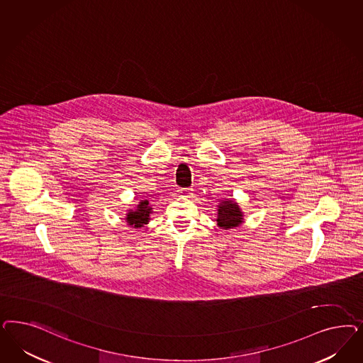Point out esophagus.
Segmentation results:
<instances>
[{"label": "esophagus", "mask_w": 363, "mask_h": 363, "mask_svg": "<svg viewBox=\"0 0 363 363\" xmlns=\"http://www.w3.org/2000/svg\"><path fill=\"white\" fill-rule=\"evenodd\" d=\"M180 194H182L183 196H189V195H191V192L187 191V189H184V191H180Z\"/></svg>", "instance_id": "esophagus-1"}]
</instances>
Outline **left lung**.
I'll return each mask as SVG.
<instances>
[{
	"label": "left lung",
	"mask_w": 363,
	"mask_h": 363,
	"mask_svg": "<svg viewBox=\"0 0 363 363\" xmlns=\"http://www.w3.org/2000/svg\"><path fill=\"white\" fill-rule=\"evenodd\" d=\"M216 223L222 230H233L245 222V215L239 204L233 199L220 200L216 206Z\"/></svg>",
	"instance_id": "1"
}]
</instances>
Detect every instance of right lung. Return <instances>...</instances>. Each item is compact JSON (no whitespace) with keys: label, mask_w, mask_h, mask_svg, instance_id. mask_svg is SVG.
Listing matches in <instances>:
<instances>
[{"label":"right lung","mask_w":363,"mask_h":363,"mask_svg":"<svg viewBox=\"0 0 363 363\" xmlns=\"http://www.w3.org/2000/svg\"><path fill=\"white\" fill-rule=\"evenodd\" d=\"M153 208L148 200H141L135 210H128L125 215V220L132 228H141L151 220Z\"/></svg>","instance_id":"obj_1"}]
</instances>
